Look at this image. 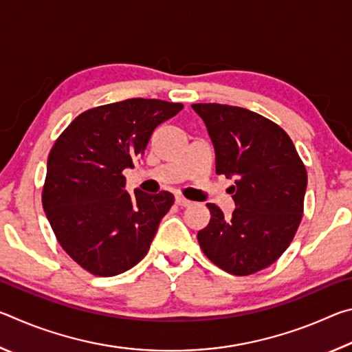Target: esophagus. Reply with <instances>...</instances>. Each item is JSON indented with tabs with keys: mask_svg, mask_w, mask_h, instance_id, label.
<instances>
[{
	"mask_svg": "<svg viewBox=\"0 0 352 352\" xmlns=\"http://www.w3.org/2000/svg\"><path fill=\"white\" fill-rule=\"evenodd\" d=\"M175 204H177L178 206L186 208V206H190V204H192V201L188 200V199H184V197H180V195H177V197H175Z\"/></svg>",
	"mask_w": 352,
	"mask_h": 352,
	"instance_id": "obj_1",
	"label": "esophagus"
}]
</instances>
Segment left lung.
I'll list each match as a JSON object with an SVG mask.
<instances>
[{"mask_svg":"<svg viewBox=\"0 0 352 352\" xmlns=\"http://www.w3.org/2000/svg\"><path fill=\"white\" fill-rule=\"evenodd\" d=\"M216 152V174L236 177L234 211L208 204L210 223L199 231L208 259L236 276L272 265L300 226L307 172L290 136L270 119L247 109L192 104Z\"/></svg>","mask_w":352,"mask_h":352,"instance_id":"obj_1","label":"left lung"}]
</instances>
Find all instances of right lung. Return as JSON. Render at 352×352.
Here are the masks:
<instances>
[{
    "mask_svg": "<svg viewBox=\"0 0 352 352\" xmlns=\"http://www.w3.org/2000/svg\"><path fill=\"white\" fill-rule=\"evenodd\" d=\"M182 109L142 98L100 105L80 113L52 146L41 204L60 247L91 275L127 272L151 248L174 195L129 194L122 172Z\"/></svg>",
    "mask_w": 352,
    "mask_h": 352,
    "instance_id": "add662e5",
    "label": "right lung"
}]
</instances>
